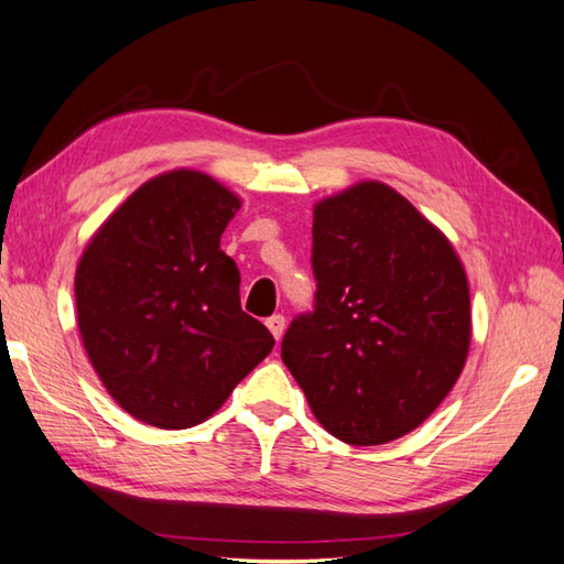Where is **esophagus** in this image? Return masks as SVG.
<instances>
[{
    "mask_svg": "<svg viewBox=\"0 0 564 564\" xmlns=\"http://www.w3.org/2000/svg\"><path fill=\"white\" fill-rule=\"evenodd\" d=\"M267 326H269V332L273 334V338H276V341H281V336L285 332V317H283V314H273V317L267 319Z\"/></svg>",
    "mask_w": 564,
    "mask_h": 564,
    "instance_id": "obj_1",
    "label": "esophagus"
}]
</instances>
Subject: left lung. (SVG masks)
<instances>
[{"label": "left lung", "instance_id": "1", "mask_svg": "<svg viewBox=\"0 0 564 564\" xmlns=\"http://www.w3.org/2000/svg\"><path fill=\"white\" fill-rule=\"evenodd\" d=\"M314 310L281 358L317 421L372 447L415 430L459 379L470 295L452 242L382 182L314 204Z\"/></svg>", "mask_w": 564, "mask_h": 564}]
</instances>
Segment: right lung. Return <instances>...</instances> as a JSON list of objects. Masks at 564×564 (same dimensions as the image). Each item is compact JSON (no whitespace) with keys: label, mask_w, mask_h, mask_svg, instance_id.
Wrapping results in <instances>:
<instances>
[{"label":"right lung","mask_w":564,"mask_h":564,"mask_svg":"<svg viewBox=\"0 0 564 564\" xmlns=\"http://www.w3.org/2000/svg\"><path fill=\"white\" fill-rule=\"evenodd\" d=\"M240 199L196 170L141 185L76 267V319L108 394L137 421L185 430L212 417L273 336L240 307L220 235Z\"/></svg>","instance_id":"1"}]
</instances>
